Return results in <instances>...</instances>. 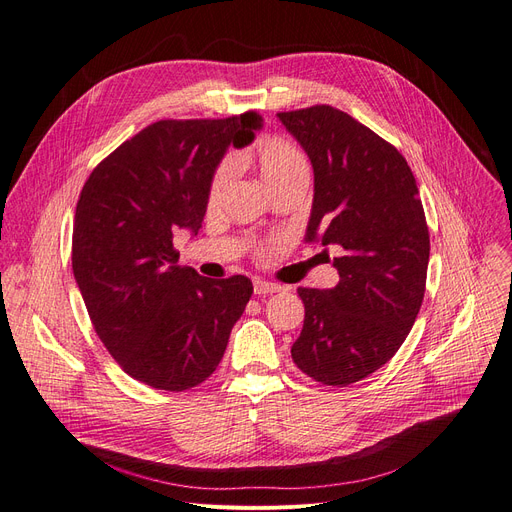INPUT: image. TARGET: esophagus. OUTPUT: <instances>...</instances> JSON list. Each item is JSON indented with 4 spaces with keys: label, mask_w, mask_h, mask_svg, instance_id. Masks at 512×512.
<instances>
[{
    "label": "esophagus",
    "mask_w": 512,
    "mask_h": 512,
    "mask_svg": "<svg viewBox=\"0 0 512 512\" xmlns=\"http://www.w3.org/2000/svg\"><path fill=\"white\" fill-rule=\"evenodd\" d=\"M253 289H255V293H257V295H270V293L283 291V287L276 285V283H268V280H255Z\"/></svg>",
    "instance_id": "34e87169"
}]
</instances>
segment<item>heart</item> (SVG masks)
Here are the masks:
<instances>
[{"mask_svg": "<svg viewBox=\"0 0 512 512\" xmlns=\"http://www.w3.org/2000/svg\"><path fill=\"white\" fill-rule=\"evenodd\" d=\"M255 163L261 178L266 180L270 189H276L295 178H308V172H310L306 155L298 146L285 138L263 140L255 148ZM232 168H234L232 159H225L217 168V172H214L210 180V191H208L210 202H217L221 193L225 191L229 176H232Z\"/></svg>", "mask_w": 512, "mask_h": 512, "instance_id": "heart-1", "label": "heart"}]
</instances>
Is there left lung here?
<instances>
[{"label":"left lung","instance_id":"obj_1","mask_svg":"<svg viewBox=\"0 0 512 512\" xmlns=\"http://www.w3.org/2000/svg\"><path fill=\"white\" fill-rule=\"evenodd\" d=\"M312 172L306 242L336 246L334 289H306L291 357L317 383L346 387L398 353L425 293L430 232L417 180L398 148L332 106L278 112Z\"/></svg>","mask_w":512,"mask_h":512}]
</instances>
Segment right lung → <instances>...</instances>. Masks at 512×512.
Returning <instances> with one entry per match:
<instances>
[{
    "label": "right lung",
    "mask_w": 512,
    "mask_h": 512,
    "mask_svg": "<svg viewBox=\"0 0 512 512\" xmlns=\"http://www.w3.org/2000/svg\"><path fill=\"white\" fill-rule=\"evenodd\" d=\"M257 112L157 121L112 151L80 191L72 270L97 336L136 381L185 391L217 370L251 300L246 276L178 266L174 234L202 227L229 144H251Z\"/></svg>",
    "instance_id": "add662e5"
}]
</instances>
